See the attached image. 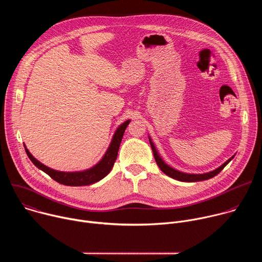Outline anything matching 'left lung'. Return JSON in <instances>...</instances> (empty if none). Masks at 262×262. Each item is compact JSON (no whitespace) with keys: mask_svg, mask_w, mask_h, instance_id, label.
<instances>
[{"mask_svg":"<svg viewBox=\"0 0 262 262\" xmlns=\"http://www.w3.org/2000/svg\"><path fill=\"white\" fill-rule=\"evenodd\" d=\"M149 141H150V139H149ZM150 145H151V148H152V151H154V156H155V160L158 164V166L160 167V169L168 176H170L171 178H174L176 180H179V181H184V182H194V181H201V180H206V179H209V178H212L213 176L217 175L224 168L226 167V165L233 159V157L231 159H229L225 164H223L221 167H219L217 169H215L214 171L212 172H209V173H205V174H186V173H182V172H179L171 167H169L167 164L164 163V161L159 157L156 148L152 144V142L150 141Z\"/></svg>","mask_w":262,"mask_h":262,"instance_id":"8db88e82","label":"left lung"}]
</instances>
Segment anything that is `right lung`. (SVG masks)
<instances>
[{
    "label": "right lung",
    "instance_id": "1",
    "mask_svg": "<svg viewBox=\"0 0 262 262\" xmlns=\"http://www.w3.org/2000/svg\"><path fill=\"white\" fill-rule=\"evenodd\" d=\"M129 120L125 121L123 124H121L118 129L116 130L113 140L111 142V145L105 152L102 160L95 165L93 168L83 171V172H61L53 170L40 162L37 161L30 152L27 148L26 152L29 157V159L32 161V163L43 172H46L50 177H52L57 182L64 184V185H70V186H81V185H89L94 182L99 181L103 177H105L110 171L113 168L115 161L118 156V149L120 147V143L123 137V134L125 132L126 126L128 125Z\"/></svg>",
    "mask_w": 262,
    "mask_h": 262
}]
</instances>
